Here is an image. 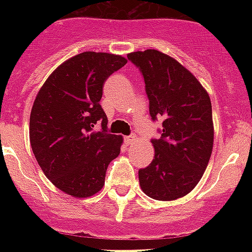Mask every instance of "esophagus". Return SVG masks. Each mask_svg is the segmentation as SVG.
<instances>
[{"mask_svg":"<svg viewBox=\"0 0 252 252\" xmlns=\"http://www.w3.org/2000/svg\"><path fill=\"white\" fill-rule=\"evenodd\" d=\"M134 141H136V137H134V136H128V137H124V142H126V145H132Z\"/></svg>","mask_w":252,"mask_h":252,"instance_id":"34e87169","label":"esophagus"}]
</instances>
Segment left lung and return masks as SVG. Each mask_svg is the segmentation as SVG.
<instances>
[{
	"label": "left lung",
	"instance_id": "obj_1",
	"mask_svg": "<svg viewBox=\"0 0 252 252\" xmlns=\"http://www.w3.org/2000/svg\"><path fill=\"white\" fill-rule=\"evenodd\" d=\"M140 68L153 120L163 119L161 138L152 141L154 159L138 171L145 195L161 201L183 197L197 186L213 149L209 94L175 59L157 49L128 53Z\"/></svg>",
	"mask_w": 252,
	"mask_h": 252
}]
</instances>
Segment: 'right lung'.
<instances>
[{"instance_id": "1", "label": "right lung", "mask_w": 252, "mask_h": 252, "mask_svg": "<svg viewBox=\"0 0 252 252\" xmlns=\"http://www.w3.org/2000/svg\"><path fill=\"white\" fill-rule=\"evenodd\" d=\"M126 64L120 55L82 52L59 65L37 93L30 115V142L45 176L73 197L103 188L123 137L107 133L99 104L104 81ZM101 122L102 131H94Z\"/></svg>"}]
</instances>
